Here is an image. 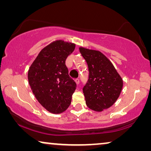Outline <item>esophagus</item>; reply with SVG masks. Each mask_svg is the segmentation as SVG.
Returning a JSON list of instances; mask_svg holds the SVG:
<instances>
[{"label": "esophagus", "instance_id": "1", "mask_svg": "<svg viewBox=\"0 0 151 151\" xmlns=\"http://www.w3.org/2000/svg\"><path fill=\"white\" fill-rule=\"evenodd\" d=\"M75 81H76V84H80V79H78V78H76V79L75 80Z\"/></svg>", "mask_w": 151, "mask_h": 151}]
</instances>
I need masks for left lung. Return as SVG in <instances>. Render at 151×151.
Returning <instances> with one entry per match:
<instances>
[{
    "label": "left lung",
    "mask_w": 151,
    "mask_h": 151,
    "mask_svg": "<svg viewBox=\"0 0 151 151\" xmlns=\"http://www.w3.org/2000/svg\"><path fill=\"white\" fill-rule=\"evenodd\" d=\"M87 63L88 79L83 87L86 104L96 111L111 107L119 98L123 81L111 61L99 51L80 47Z\"/></svg>",
    "instance_id": "1"
}]
</instances>
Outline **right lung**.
Listing matches in <instances>:
<instances>
[{"label": "right lung", "mask_w": 151, "mask_h": 151, "mask_svg": "<svg viewBox=\"0 0 151 151\" xmlns=\"http://www.w3.org/2000/svg\"><path fill=\"white\" fill-rule=\"evenodd\" d=\"M73 43L56 40L42 50L28 71L33 93L42 106L52 113H61L69 106L76 83L65 65L73 53Z\"/></svg>", "instance_id": "obj_1"}]
</instances>
